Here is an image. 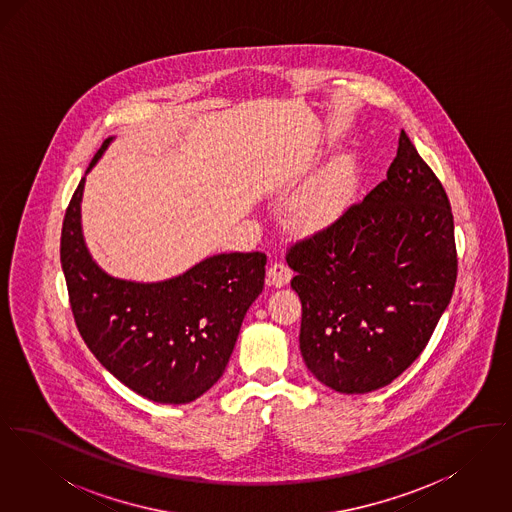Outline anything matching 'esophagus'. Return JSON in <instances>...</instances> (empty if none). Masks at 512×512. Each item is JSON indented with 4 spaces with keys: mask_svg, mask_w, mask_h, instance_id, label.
Instances as JSON below:
<instances>
[{
    "mask_svg": "<svg viewBox=\"0 0 512 512\" xmlns=\"http://www.w3.org/2000/svg\"><path fill=\"white\" fill-rule=\"evenodd\" d=\"M292 268L288 267L286 263H272L267 270V282L270 286H286L292 280Z\"/></svg>",
    "mask_w": 512,
    "mask_h": 512,
    "instance_id": "34e87169",
    "label": "esophagus"
}]
</instances>
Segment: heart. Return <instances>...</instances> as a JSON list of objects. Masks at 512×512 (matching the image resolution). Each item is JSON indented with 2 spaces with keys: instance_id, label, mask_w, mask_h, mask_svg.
I'll return each mask as SVG.
<instances>
[{
  "instance_id": "1",
  "label": "heart",
  "mask_w": 512,
  "mask_h": 512,
  "mask_svg": "<svg viewBox=\"0 0 512 512\" xmlns=\"http://www.w3.org/2000/svg\"><path fill=\"white\" fill-rule=\"evenodd\" d=\"M359 184L355 155L341 153L313 178L295 203V213L307 226H324L349 205Z\"/></svg>"
}]
</instances>
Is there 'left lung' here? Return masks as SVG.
Segmentation results:
<instances>
[{
  "mask_svg": "<svg viewBox=\"0 0 512 512\" xmlns=\"http://www.w3.org/2000/svg\"><path fill=\"white\" fill-rule=\"evenodd\" d=\"M286 261L301 355L324 386L368 393L413 365L451 301L457 247L447 194L403 130L388 178Z\"/></svg>",
  "mask_w": 512,
  "mask_h": 512,
  "instance_id": "8db88e82",
  "label": "left lung"
}]
</instances>
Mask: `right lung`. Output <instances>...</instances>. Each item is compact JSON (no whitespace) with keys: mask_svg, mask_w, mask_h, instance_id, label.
I'll use <instances>...</instances> for the list:
<instances>
[{"mask_svg":"<svg viewBox=\"0 0 512 512\" xmlns=\"http://www.w3.org/2000/svg\"><path fill=\"white\" fill-rule=\"evenodd\" d=\"M82 192L84 178L61 230V267L82 340L117 380L149 401H194L228 365L245 313L263 292L267 255L220 253L153 284L113 278L84 244Z\"/></svg>","mask_w":512,"mask_h":512,"instance_id":"right-lung-1","label":"right lung"}]
</instances>
